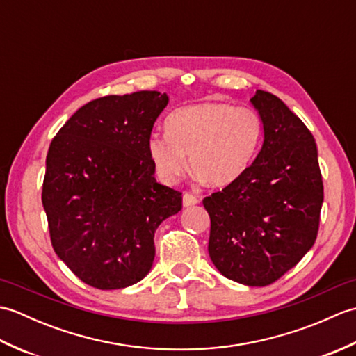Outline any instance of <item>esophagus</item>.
Wrapping results in <instances>:
<instances>
[{"label": "esophagus", "instance_id": "1", "mask_svg": "<svg viewBox=\"0 0 356 356\" xmlns=\"http://www.w3.org/2000/svg\"><path fill=\"white\" fill-rule=\"evenodd\" d=\"M199 202V199L195 197L194 194H191V193H184V197H182V203H184V207L185 208H188V207H193V205H195V203Z\"/></svg>", "mask_w": 356, "mask_h": 356}]
</instances>
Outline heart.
Instances as JSON below:
<instances>
[{"mask_svg": "<svg viewBox=\"0 0 356 356\" xmlns=\"http://www.w3.org/2000/svg\"><path fill=\"white\" fill-rule=\"evenodd\" d=\"M261 133V118L254 108L202 102L172 111L165 119V134H151L147 149L157 176L166 184L184 176L190 154L194 172L211 186H225L251 163Z\"/></svg>", "mask_w": 356, "mask_h": 356, "instance_id": "obj_1", "label": "heart"}]
</instances>
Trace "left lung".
Masks as SVG:
<instances>
[{"instance_id": "1", "label": "left lung", "mask_w": 356, "mask_h": 356, "mask_svg": "<svg viewBox=\"0 0 356 356\" xmlns=\"http://www.w3.org/2000/svg\"><path fill=\"white\" fill-rule=\"evenodd\" d=\"M251 102L263 122L260 153L203 207L214 266L237 283L268 286L314 246L324 190L315 139L303 120L269 92L257 90Z\"/></svg>"}]
</instances>
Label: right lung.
Here are the masks:
<instances>
[{"label": "right lung", "instance_id": "right-lung-1", "mask_svg": "<svg viewBox=\"0 0 356 356\" xmlns=\"http://www.w3.org/2000/svg\"><path fill=\"white\" fill-rule=\"evenodd\" d=\"M166 93L90 101L53 138L42 184L51 246L86 284L122 289L153 266L154 232L182 209V193L156 182L147 142Z\"/></svg>", "mask_w": 356, "mask_h": 356}]
</instances>
